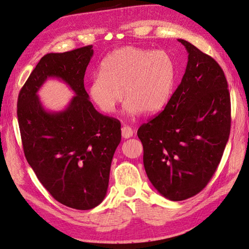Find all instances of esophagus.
<instances>
[{
	"label": "esophagus",
	"mask_w": 249,
	"mask_h": 249,
	"mask_svg": "<svg viewBox=\"0 0 249 249\" xmlns=\"http://www.w3.org/2000/svg\"><path fill=\"white\" fill-rule=\"evenodd\" d=\"M121 134H123L124 139H130V137L133 136V130L129 125H124L121 128Z\"/></svg>",
	"instance_id": "esophagus-1"
}]
</instances>
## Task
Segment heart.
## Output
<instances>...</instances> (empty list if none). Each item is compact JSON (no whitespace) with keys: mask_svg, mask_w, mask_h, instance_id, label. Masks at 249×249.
Segmentation results:
<instances>
[{"mask_svg":"<svg viewBox=\"0 0 249 249\" xmlns=\"http://www.w3.org/2000/svg\"><path fill=\"white\" fill-rule=\"evenodd\" d=\"M176 65L165 51L124 47L102 60L100 74L93 76L88 92L102 112L112 114L124 97L129 114L158 113L169 101Z\"/></svg>","mask_w":249,"mask_h":249,"instance_id":"obj_1","label":"heart"}]
</instances>
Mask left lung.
<instances>
[{"instance_id": "left-lung-1", "label": "left lung", "mask_w": 249, "mask_h": 249, "mask_svg": "<svg viewBox=\"0 0 249 249\" xmlns=\"http://www.w3.org/2000/svg\"><path fill=\"white\" fill-rule=\"evenodd\" d=\"M185 73L166 107L137 136L143 166L160 194L185 200L207 186L222 160L231 126L228 83L216 60L189 41Z\"/></svg>"}]
</instances>
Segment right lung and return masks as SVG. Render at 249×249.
<instances>
[{"instance_id":"1","label":"right lung","mask_w":249,"mask_h":249,"mask_svg":"<svg viewBox=\"0 0 249 249\" xmlns=\"http://www.w3.org/2000/svg\"><path fill=\"white\" fill-rule=\"evenodd\" d=\"M92 46L45 55L21 88L17 116L27 162L55 200L76 210H90L107 195L109 170L121 141L120 121L93 107L84 87ZM57 77L76 96L68 108L51 113L36 91Z\"/></svg>"}]
</instances>
